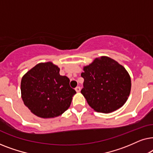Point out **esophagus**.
I'll return each mask as SVG.
<instances>
[{
  "mask_svg": "<svg viewBox=\"0 0 153 153\" xmlns=\"http://www.w3.org/2000/svg\"><path fill=\"white\" fill-rule=\"evenodd\" d=\"M75 90H76V91L77 92V93H79V92H80V91H81V88L79 86H77V87H76Z\"/></svg>",
  "mask_w": 153,
  "mask_h": 153,
  "instance_id": "obj_1",
  "label": "esophagus"
}]
</instances>
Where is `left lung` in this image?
I'll return each instance as SVG.
<instances>
[{
    "label": "left lung",
    "mask_w": 153,
    "mask_h": 153,
    "mask_svg": "<svg viewBox=\"0 0 153 153\" xmlns=\"http://www.w3.org/2000/svg\"><path fill=\"white\" fill-rule=\"evenodd\" d=\"M84 79L81 91L89 106L100 113L118 109L128 99L130 76L123 66L111 58L102 56L83 68Z\"/></svg>",
    "instance_id": "8db88e82"
}]
</instances>
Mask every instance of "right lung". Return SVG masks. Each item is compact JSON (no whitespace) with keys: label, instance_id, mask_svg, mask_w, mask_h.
<instances>
[{"label":"right lung","instance_id":"obj_1","mask_svg":"<svg viewBox=\"0 0 153 153\" xmlns=\"http://www.w3.org/2000/svg\"><path fill=\"white\" fill-rule=\"evenodd\" d=\"M60 69L51 62L39 63L23 76L22 97L25 105L43 118L60 116L68 109L76 94L70 79L60 75Z\"/></svg>","mask_w":153,"mask_h":153}]
</instances>
